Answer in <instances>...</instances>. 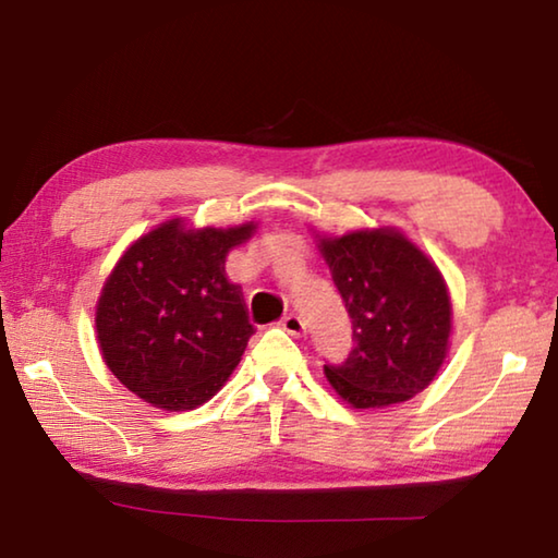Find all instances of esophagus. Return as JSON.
<instances>
[{
  "mask_svg": "<svg viewBox=\"0 0 558 558\" xmlns=\"http://www.w3.org/2000/svg\"><path fill=\"white\" fill-rule=\"evenodd\" d=\"M280 325H282V329H286V332L292 335V337H302V335H305V319H302V317L295 315V313H290V315L282 317Z\"/></svg>",
  "mask_w": 558,
  "mask_h": 558,
  "instance_id": "1",
  "label": "esophagus"
}]
</instances>
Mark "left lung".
I'll return each mask as SVG.
<instances>
[{
  "label": "left lung",
  "instance_id": "1",
  "mask_svg": "<svg viewBox=\"0 0 558 558\" xmlns=\"http://www.w3.org/2000/svg\"><path fill=\"white\" fill-rule=\"evenodd\" d=\"M319 251L354 339L342 364H325L327 381L354 409L413 399L448 352L452 307L436 263L396 229L319 239Z\"/></svg>",
  "mask_w": 558,
  "mask_h": 558
}]
</instances>
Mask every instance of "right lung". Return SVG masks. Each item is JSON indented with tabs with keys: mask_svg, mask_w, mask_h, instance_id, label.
I'll list each match as a JSON object with an SVG mask.
<instances>
[{
	"mask_svg": "<svg viewBox=\"0 0 558 558\" xmlns=\"http://www.w3.org/2000/svg\"><path fill=\"white\" fill-rule=\"evenodd\" d=\"M256 223L184 229L172 219L125 251L98 300L102 359L140 399L165 411H192L239 366L251 325L226 256Z\"/></svg>",
	"mask_w": 558,
	"mask_h": 558,
	"instance_id": "right-lung-1",
	"label": "right lung"
}]
</instances>
